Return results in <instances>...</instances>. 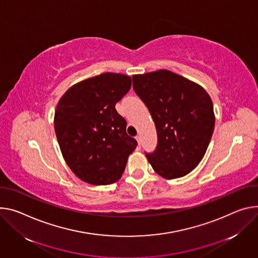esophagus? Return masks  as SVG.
Here are the masks:
<instances>
[{"instance_id":"34e87169","label":"esophagus","mask_w":258,"mask_h":258,"mask_svg":"<svg viewBox=\"0 0 258 258\" xmlns=\"http://www.w3.org/2000/svg\"><path fill=\"white\" fill-rule=\"evenodd\" d=\"M136 140H137V141H138V144H139V146H141V142H142L141 137H140V136H136Z\"/></svg>"}]
</instances>
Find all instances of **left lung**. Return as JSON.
<instances>
[{
    "mask_svg": "<svg viewBox=\"0 0 258 258\" xmlns=\"http://www.w3.org/2000/svg\"><path fill=\"white\" fill-rule=\"evenodd\" d=\"M133 88L155 123L157 146L145 152L153 170L166 179L191 172L212 138L215 117L207 91L168 70L133 76Z\"/></svg>",
    "mask_w": 258,
    "mask_h": 258,
    "instance_id": "8db88e82",
    "label": "left lung"
}]
</instances>
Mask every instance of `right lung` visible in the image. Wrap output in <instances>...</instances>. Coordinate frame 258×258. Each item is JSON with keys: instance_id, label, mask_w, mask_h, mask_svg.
I'll use <instances>...</instances> for the list:
<instances>
[{"instance_id": "add662e5", "label": "right lung", "mask_w": 258, "mask_h": 258, "mask_svg": "<svg viewBox=\"0 0 258 258\" xmlns=\"http://www.w3.org/2000/svg\"><path fill=\"white\" fill-rule=\"evenodd\" d=\"M131 86L130 76L104 73L75 84L57 104L54 130L59 148L69 168L84 182H116L138 145L115 109Z\"/></svg>"}]
</instances>
